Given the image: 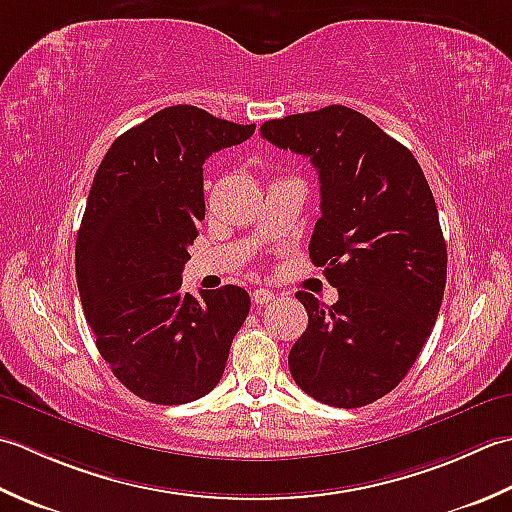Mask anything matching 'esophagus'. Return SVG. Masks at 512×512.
I'll return each instance as SVG.
<instances>
[{
  "mask_svg": "<svg viewBox=\"0 0 512 512\" xmlns=\"http://www.w3.org/2000/svg\"><path fill=\"white\" fill-rule=\"evenodd\" d=\"M271 298H274V294H271L269 289H254L252 291L254 305H267V302H271Z\"/></svg>",
  "mask_w": 512,
  "mask_h": 512,
  "instance_id": "esophagus-1",
  "label": "esophagus"
}]
</instances>
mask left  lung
I'll use <instances>...</instances> for the list:
<instances>
[{
	"label": "left lung",
	"mask_w": 512,
	"mask_h": 512,
	"mask_svg": "<svg viewBox=\"0 0 512 512\" xmlns=\"http://www.w3.org/2000/svg\"><path fill=\"white\" fill-rule=\"evenodd\" d=\"M260 134L318 170L309 258L338 287L331 307L296 294L309 325L289 371L314 400L358 409L398 387L440 314L446 243L433 192L411 150L347 106L265 121Z\"/></svg>",
	"instance_id": "1"
}]
</instances>
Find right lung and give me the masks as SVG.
<instances>
[{"instance_id":"obj_1","label":"right lung","mask_w":512,"mask_h":512,"mask_svg":"<svg viewBox=\"0 0 512 512\" xmlns=\"http://www.w3.org/2000/svg\"><path fill=\"white\" fill-rule=\"evenodd\" d=\"M256 125L194 106L152 114L114 139L77 234V285L101 358L125 389L154 404L210 393L249 314L236 285L183 294L187 247L205 218L203 163Z\"/></svg>"}]
</instances>
